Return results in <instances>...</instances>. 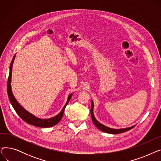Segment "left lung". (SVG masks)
Listing matches in <instances>:
<instances>
[{"label": "left lung", "instance_id": "8db88e82", "mask_svg": "<svg viewBox=\"0 0 161 161\" xmlns=\"http://www.w3.org/2000/svg\"><path fill=\"white\" fill-rule=\"evenodd\" d=\"M91 118H92V121L93 122V123L95 124V125L97 126V127L100 129L101 131L106 132V133H109V134H119V133H122V132H125L126 131H128L130 129H132L134 126H131V127H129V128H125V129H112L108 127V126L101 124L100 123H99L96 119L94 116V114H93V107H94V104H93V102L91 101Z\"/></svg>", "mask_w": 161, "mask_h": 161}]
</instances>
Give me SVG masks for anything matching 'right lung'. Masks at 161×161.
<instances>
[{"label":"right lung","mask_w":161,"mask_h":161,"mask_svg":"<svg viewBox=\"0 0 161 161\" xmlns=\"http://www.w3.org/2000/svg\"><path fill=\"white\" fill-rule=\"evenodd\" d=\"M15 55L14 56L13 59H12V61L10 64V74H9V76H8V85H7L8 96V98H9V99H10L11 104L12 105L13 108L15 109V111L24 121H25L26 123H27L31 125L36 126H38V127H41V128L51 127V126H53L55 125L62 119L64 109H65L66 105L68 104V103H69V101L72 96V94H70L69 96V97H68L67 102H66V104L64 105V106L63 107L61 112L58 115H57L56 116H55L52 118H50V119H39V118L31 114V113L27 112L26 109H25L18 103V102L16 100V99L15 98V97L12 93V87H11V78H12V65H13V63H14V61L15 59Z\"/></svg>","instance_id":"1"}]
</instances>
